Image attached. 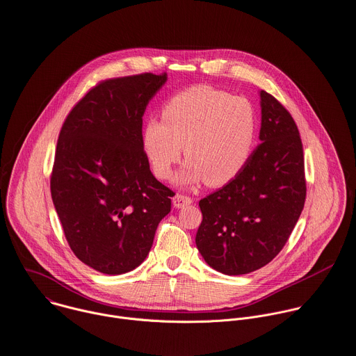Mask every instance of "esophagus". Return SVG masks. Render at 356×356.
<instances>
[{
	"label": "esophagus",
	"mask_w": 356,
	"mask_h": 356,
	"mask_svg": "<svg viewBox=\"0 0 356 356\" xmlns=\"http://www.w3.org/2000/svg\"><path fill=\"white\" fill-rule=\"evenodd\" d=\"M173 202V207L175 208H183L186 205H190L193 202V198L191 197H187V195H183V194H176L172 200Z\"/></svg>",
	"instance_id": "obj_1"
}]
</instances>
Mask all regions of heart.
Listing matches in <instances>:
<instances>
[{
  "label": "heart",
  "mask_w": 356,
  "mask_h": 356,
  "mask_svg": "<svg viewBox=\"0 0 356 356\" xmlns=\"http://www.w3.org/2000/svg\"><path fill=\"white\" fill-rule=\"evenodd\" d=\"M259 117L253 103L208 85L191 86L162 106V120L148 118L141 144L154 173L169 179L175 165L188 158L175 181H207L222 187L238 177L256 147Z\"/></svg>",
  "instance_id": "1"
}]
</instances>
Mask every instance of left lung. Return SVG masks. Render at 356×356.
<instances>
[{
	"instance_id": "obj_1",
	"label": "left lung",
	"mask_w": 356,
	"mask_h": 356,
	"mask_svg": "<svg viewBox=\"0 0 356 356\" xmlns=\"http://www.w3.org/2000/svg\"><path fill=\"white\" fill-rule=\"evenodd\" d=\"M261 144L243 172L200 201L195 245L205 263L225 275L268 264L285 246L305 205L303 148L289 111L260 90Z\"/></svg>"
}]
</instances>
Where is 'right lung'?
Segmentation results:
<instances>
[{
  "instance_id": "1",
  "label": "right lung",
  "mask_w": 356,
  "mask_h": 356,
  "mask_svg": "<svg viewBox=\"0 0 356 356\" xmlns=\"http://www.w3.org/2000/svg\"><path fill=\"white\" fill-rule=\"evenodd\" d=\"M168 74L100 82L70 111L58 136L51 198L67 242L90 268L120 275L148 256L173 191L155 179L143 115Z\"/></svg>"
}]
</instances>
